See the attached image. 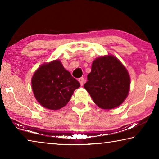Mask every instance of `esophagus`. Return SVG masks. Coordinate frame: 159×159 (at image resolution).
<instances>
[{"mask_svg": "<svg viewBox=\"0 0 159 159\" xmlns=\"http://www.w3.org/2000/svg\"><path fill=\"white\" fill-rule=\"evenodd\" d=\"M79 81L80 82V85H83V83H84V79H83V77H82V78H80V79H79Z\"/></svg>", "mask_w": 159, "mask_h": 159, "instance_id": "obj_1", "label": "esophagus"}]
</instances>
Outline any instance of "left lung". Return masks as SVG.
<instances>
[{
  "mask_svg": "<svg viewBox=\"0 0 159 159\" xmlns=\"http://www.w3.org/2000/svg\"><path fill=\"white\" fill-rule=\"evenodd\" d=\"M130 78L124 65L112 55L96 58L84 88L97 106L112 109L120 106L130 90Z\"/></svg>",
  "mask_w": 159,
  "mask_h": 159,
  "instance_id": "obj_1",
  "label": "left lung"
}]
</instances>
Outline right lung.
<instances>
[{"instance_id":"right-lung-1","label":"right lung","mask_w":159,"mask_h":159,"mask_svg":"<svg viewBox=\"0 0 159 159\" xmlns=\"http://www.w3.org/2000/svg\"><path fill=\"white\" fill-rule=\"evenodd\" d=\"M79 87L80 83L59 60L42 64L31 79L35 98L42 107L50 110H58L66 105Z\"/></svg>"}]
</instances>
